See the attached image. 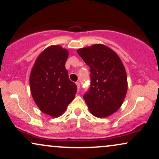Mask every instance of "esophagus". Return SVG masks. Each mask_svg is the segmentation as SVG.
I'll list each match as a JSON object with an SVG mask.
<instances>
[{
  "instance_id": "34e87169",
  "label": "esophagus",
  "mask_w": 159,
  "mask_h": 159,
  "mask_svg": "<svg viewBox=\"0 0 159 159\" xmlns=\"http://www.w3.org/2000/svg\"><path fill=\"white\" fill-rule=\"evenodd\" d=\"M76 85H77V88H78V89L79 90L80 87H81V85H80V83H79V82H76Z\"/></svg>"
}]
</instances>
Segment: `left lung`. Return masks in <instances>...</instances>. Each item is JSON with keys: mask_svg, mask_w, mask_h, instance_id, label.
<instances>
[{"mask_svg": "<svg viewBox=\"0 0 159 159\" xmlns=\"http://www.w3.org/2000/svg\"><path fill=\"white\" fill-rule=\"evenodd\" d=\"M90 68V88L84 99L90 112L97 117L111 115L122 106L128 89L123 64L114 51L96 44L77 51Z\"/></svg>", "mask_w": 159, "mask_h": 159, "instance_id": "8db88e82", "label": "left lung"}]
</instances>
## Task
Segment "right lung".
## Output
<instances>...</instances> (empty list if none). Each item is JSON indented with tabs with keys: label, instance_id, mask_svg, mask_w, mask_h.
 Masks as SVG:
<instances>
[{
	"label": "right lung",
	"instance_id": "obj_1",
	"mask_svg": "<svg viewBox=\"0 0 159 159\" xmlns=\"http://www.w3.org/2000/svg\"><path fill=\"white\" fill-rule=\"evenodd\" d=\"M68 54L61 46H50L38 56L30 75L34 100L43 113L53 117L65 111L77 92L65 68Z\"/></svg>",
	"mask_w": 159,
	"mask_h": 159
}]
</instances>
